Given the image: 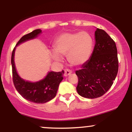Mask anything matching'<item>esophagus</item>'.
<instances>
[{"label": "esophagus", "mask_w": 132, "mask_h": 132, "mask_svg": "<svg viewBox=\"0 0 132 132\" xmlns=\"http://www.w3.org/2000/svg\"><path fill=\"white\" fill-rule=\"evenodd\" d=\"M71 73H72V71L70 70V69H66L64 70V76L66 77V76H68L70 75Z\"/></svg>", "instance_id": "obj_1"}]
</instances>
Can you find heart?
I'll use <instances>...</instances> for the list:
<instances>
[{
	"mask_svg": "<svg viewBox=\"0 0 132 132\" xmlns=\"http://www.w3.org/2000/svg\"><path fill=\"white\" fill-rule=\"evenodd\" d=\"M53 47L55 51H51L50 54L54 61H61V55H66L71 64L80 65L87 61L91 54L92 39L86 31L63 33L56 38Z\"/></svg>",
	"mask_w": 132,
	"mask_h": 132,
	"instance_id": "obj_1",
	"label": "heart"
}]
</instances>
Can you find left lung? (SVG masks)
<instances>
[{"label":"left lung","mask_w":132,"mask_h":132,"mask_svg":"<svg viewBox=\"0 0 132 132\" xmlns=\"http://www.w3.org/2000/svg\"><path fill=\"white\" fill-rule=\"evenodd\" d=\"M95 44L91 57L76 71V90L83 97L95 99L108 91L119 70L116 44L104 30L95 31Z\"/></svg>","instance_id":"obj_1"}]
</instances>
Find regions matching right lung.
Returning <instances> with one entry per match:
<instances>
[{"label": "right lung", "mask_w": 132, "mask_h": 132, "mask_svg": "<svg viewBox=\"0 0 132 132\" xmlns=\"http://www.w3.org/2000/svg\"><path fill=\"white\" fill-rule=\"evenodd\" d=\"M41 32L42 30L37 29L25 35L20 39L16 46L25 41L34 38ZM15 50V47L13 48L12 53L11 63L13 82L16 90L27 101L37 104H44L53 99L56 95L60 83L63 79L64 71L58 72L51 71L47 75L45 79L36 82L24 81L20 78L16 71L14 63Z\"/></svg>", "instance_id": "add662e5"}]
</instances>
